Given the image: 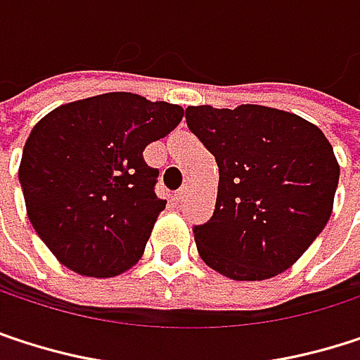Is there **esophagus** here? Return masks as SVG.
<instances>
[{
    "instance_id": "1",
    "label": "esophagus",
    "mask_w": 360,
    "mask_h": 360,
    "mask_svg": "<svg viewBox=\"0 0 360 360\" xmlns=\"http://www.w3.org/2000/svg\"><path fill=\"white\" fill-rule=\"evenodd\" d=\"M186 193H188V191H186V188H180V191H178V193H176V201H182V199H184V197H186Z\"/></svg>"
}]
</instances>
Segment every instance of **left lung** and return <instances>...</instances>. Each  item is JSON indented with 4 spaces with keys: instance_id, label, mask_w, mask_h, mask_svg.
I'll return each mask as SVG.
<instances>
[{
    "instance_id": "obj_1",
    "label": "left lung",
    "mask_w": 360,
    "mask_h": 360,
    "mask_svg": "<svg viewBox=\"0 0 360 360\" xmlns=\"http://www.w3.org/2000/svg\"><path fill=\"white\" fill-rule=\"evenodd\" d=\"M186 123L220 169L214 216L193 229L201 260L235 281L291 269L333 210L340 165L325 134L260 104L188 106Z\"/></svg>"
}]
</instances>
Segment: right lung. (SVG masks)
<instances>
[{
  "label": "right lung",
  "instance_id": "right-lung-1",
  "mask_svg": "<svg viewBox=\"0 0 360 360\" xmlns=\"http://www.w3.org/2000/svg\"><path fill=\"white\" fill-rule=\"evenodd\" d=\"M182 117L178 104L108 91L63 104L31 129L18 180L27 216L60 264L108 278L142 258L167 203L144 148Z\"/></svg>",
  "mask_w": 360,
  "mask_h": 360
}]
</instances>
